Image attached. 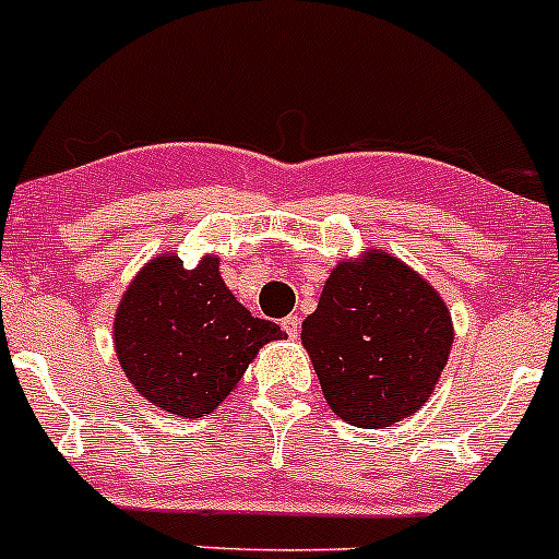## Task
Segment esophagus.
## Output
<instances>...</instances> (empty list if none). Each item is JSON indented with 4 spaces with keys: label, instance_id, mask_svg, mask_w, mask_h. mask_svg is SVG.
Instances as JSON below:
<instances>
[{
    "label": "esophagus",
    "instance_id": "esophagus-1",
    "mask_svg": "<svg viewBox=\"0 0 559 559\" xmlns=\"http://www.w3.org/2000/svg\"><path fill=\"white\" fill-rule=\"evenodd\" d=\"M282 331L290 338H296L298 331H301V318H298V314H287V318L282 320Z\"/></svg>",
    "mask_w": 559,
    "mask_h": 559
}]
</instances>
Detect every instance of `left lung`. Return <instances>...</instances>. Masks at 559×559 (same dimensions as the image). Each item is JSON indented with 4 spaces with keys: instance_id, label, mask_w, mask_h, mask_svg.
<instances>
[{
    "instance_id": "1",
    "label": "left lung",
    "mask_w": 559,
    "mask_h": 559,
    "mask_svg": "<svg viewBox=\"0 0 559 559\" xmlns=\"http://www.w3.org/2000/svg\"><path fill=\"white\" fill-rule=\"evenodd\" d=\"M301 342L328 406L355 428H388L433 393L452 347L439 293L390 252L344 261L328 277Z\"/></svg>"
}]
</instances>
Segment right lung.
Masks as SVG:
<instances>
[{
  "mask_svg": "<svg viewBox=\"0 0 559 559\" xmlns=\"http://www.w3.org/2000/svg\"><path fill=\"white\" fill-rule=\"evenodd\" d=\"M277 322L252 318L217 272V258L186 269L155 258L115 314V349L136 390L169 414L206 417L241 379Z\"/></svg>",
  "mask_w": 559,
  "mask_h": 559,
  "instance_id": "add662e5",
  "label": "right lung"
}]
</instances>
